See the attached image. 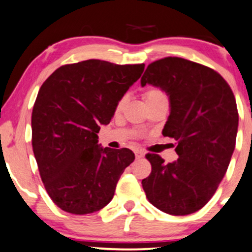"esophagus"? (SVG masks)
<instances>
[{
  "instance_id": "1",
  "label": "esophagus",
  "mask_w": 252,
  "mask_h": 252,
  "mask_svg": "<svg viewBox=\"0 0 252 252\" xmlns=\"http://www.w3.org/2000/svg\"><path fill=\"white\" fill-rule=\"evenodd\" d=\"M135 157H136V159H141V158L145 157V153L142 151H135Z\"/></svg>"
}]
</instances>
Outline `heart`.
Wrapping results in <instances>:
<instances>
[{
    "label": "heart",
    "instance_id": "heart-1",
    "mask_svg": "<svg viewBox=\"0 0 252 252\" xmlns=\"http://www.w3.org/2000/svg\"><path fill=\"white\" fill-rule=\"evenodd\" d=\"M146 100H151V99H154V98H159V96H166L165 95V93L162 92L161 90H159V88H149V90L146 92ZM124 104H126V96H123V98H121L120 100H118L117 105H116V111H121L122 109H123Z\"/></svg>",
    "mask_w": 252,
    "mask_h": 252
}]
</instances>
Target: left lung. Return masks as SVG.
Listing matches in <instances>:
<instances>
[{
  "instance_id": "obj_1",
  "label": "left lung",
  "mask_w": 252,
  "mask_h": 252,
  "mask_svg": "<svg viewBox=\"0 0 252 252\" xmlns=\"http://www.w3.org/2000/svg\"><path fill=\"white\" fill-rule=\"evenodd\" d=\"M146 85L168 96L162 135L176 140L178 159L165 164L158 154H147L152 172L143 190L161 212L191 214L211 200L227 171L238 130L236 99L220 74L179 57L151 63L141 77Z\"/></svg>"
}]
</instances>
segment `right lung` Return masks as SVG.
<instances>
[{
  "label": "right lung",
  "mask_w": 252,
  "mask_h": 252,
  "mask_svg": "<svg viewBox=\"0 0 252 252\" xmlns=\"http://www.w3.org/2000/svg\"><path fill=\"white\" fill-rule=\"evenodd\" d=\"M143 69V63L87 60L62 65L41 85L32 111V147L44 187L62 211L90 214L112 200L135 156L128 148L101 147L96 134Z\"/></svg>",
  "instance_id": "obj_1"
}]
</instances>
